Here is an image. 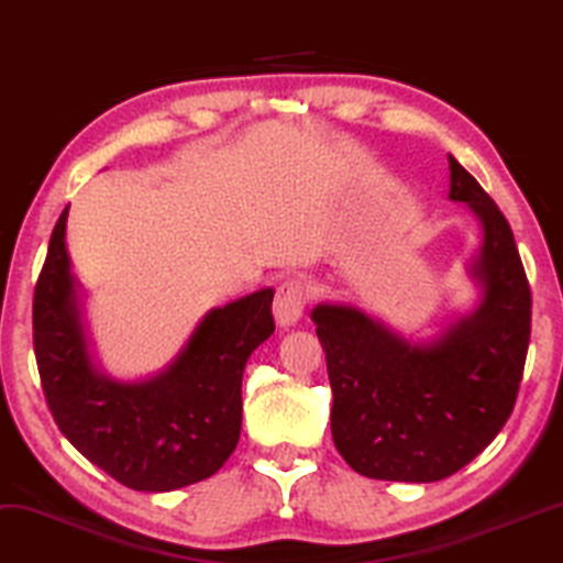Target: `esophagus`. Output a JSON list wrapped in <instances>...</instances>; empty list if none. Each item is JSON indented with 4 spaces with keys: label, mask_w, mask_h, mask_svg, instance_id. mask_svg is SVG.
<instances>
[{
    "label": "esophagus",
    "mask_w": 563,
    "mask_h": 563,
    "mask_svg": "<svg viewBox=\"0 0 563 563\" xmlns=\"http://www.w3.org/2000/svg\"><path fill=\"white\" fill-rule=\"evenodd\" d=\"M306 298H309V288H306L303 280L290 277V280L280 283V288H277L275 294V303H273L275 322L280 327H294L303 314Z\"/></svg>",
    "instance_id": "esophagus-1"
}]
</instances>
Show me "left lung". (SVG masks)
Segmentation results:
<instances>
[{"label": "left lung", "instance_id": "1", "mask_svg": "<svg viewBox=\"0 0 563 563\" xmlns=\"http://www.w3.org/2000/svg\"><path fill=\"white\" fill-rule=\"evenodd\" d=\"M450 199L481 225L467 262L478 303L433 338L353 303L311 311L332 387V439L355 473L433 483L478 457L515 408L530 343V286L507 218L450 155Z\"/></svg>", "mask_w": 563, "mask_h": 563}]
</instances>
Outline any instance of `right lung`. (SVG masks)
Instances as JSON below:
<instances>
[{
	"label": "right lung",
	"mask_w": 563,
	"mask_h": 563,
	"mask_svg": "<svg viewBox=\"0 0 563 563\" xmlns=\"http://www.w3.org/2000/svg\"><path fill=\"white\" fill-rule=\"evenodd\" d=\"M67 212L33 296V345L59 431L92 465L134 490H176L216 475L241 433V379L275 332L273 288L210 309L163 372L113 379L92 355L85 290L67 252Z\"/></svg>",
	"instance_id": "add662e5"
}]
</instances>
